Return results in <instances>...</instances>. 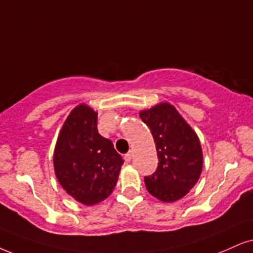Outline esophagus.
Masks as SVG:
<instances>
[{"mask_svg": "<svg viewBox=\"0 0 253 253\" xmlns=\"http://www.w3.org/2000/svg\"><path fill=\"white\" fill-rule=\"evenodd\" d=\"M124 160H126V162H130L132 160V152H127V154L124 156Z\"/></svg>", "mask_w": 253, "mask_h": 253, "instance_id": "obj_1", "label": "esophagus"}]
</instances>
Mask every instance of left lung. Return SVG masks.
<instances>
[{
  "instance_id": "obj_1",
  "label": "left lung",
  "mask_w": 253,
  "mask_h": 253,
  "mask_svg": "<svg viewBox=\"0 0 253 253\" xmlns=\"http://www.w3.org/2000/svg\"><path fill=\"white\" fill-rule=\"evenodd\" d=\"M139 117L150 127L160 160L156 172L144 177L146 189L164 203L178 201L202 173L203 151L197 133L168 102L139 111Z\"/></svg>"
}]
</instances>
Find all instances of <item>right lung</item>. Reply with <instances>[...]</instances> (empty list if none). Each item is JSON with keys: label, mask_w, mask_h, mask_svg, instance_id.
<instances>
[{"label": "right lung", "mask_w": 253, "mask_h": 253, "mask_svg": "<svg viewBox=\"0 0 253 253\" xmlns=\"http://www.w3.org/2000/svg\"><path fill=\"white\" fill-rule=\"evenodd\" d=\"M121 155L97 130V112L88 104L75 107L62 126L54 150V170L75 201L96 205L110 196L118 180Z\"/></svg>", "instance_id": "add662e5"}]
</instances>
